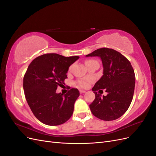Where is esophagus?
<instances>
[{
  "instance_id": "1",
  "label": "esophagus",
  "mask_w": 156,
  "mask_h": 156,
  "mask_svg": "<svg viewBox=\"0 0 156 156\" xmlns=\"http://www.w3.org/2000/svg\"><path fill=\"white\" fill-rule=\"evenodd\" d=\"M79 92H80V93H81V94L86 92V91L85 90H79Z\"/></svg>"
}]
</instances>
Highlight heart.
<instances>
[{"label": "heart", "mask_w": 156, "mask_h": 156, "mask_svg": "<svg viewBox=\"0 0 156 156\" xmlns=\"http://www.w3.org/2000/svg\"><path fill=\"white\" fill-rule=\"evenodd\" d=\"M95 60H88L86 61V64H87L88 63L90 62H94ZM72 69V66H70L69 68V70H71ZM92 82V79H90V78H83V79H81L78 80L77 81V86L80 88H87L90 83H91Z\"/></svg>", "instance_id": "1"}]
</instances>
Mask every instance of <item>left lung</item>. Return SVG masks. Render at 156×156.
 I'll return each instance as SVG.
<instances>
[{
  "instance_id": "1",
  "label": "left lung",
  "mask_w": 156,
  "mask_h": 156,
  "mask_svg": "<svg viewBox=\"0 0 156 156\" xmlns=\"http://www.w3.org/2000/svg\"><path fill=\"white\" fill-rule=\"evenodd\" d=\"M99 56L102 61L103 75L92 88L95 100L89 105L99 119L111 121L122 116L133 100L135 75L129 61L112 49L100 48L86 55ZM105 89L108 95L101 98L98 90Z\"/></svg>"
}]
</instances>
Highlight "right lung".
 <instances>
[{
  "mask_svg": "<svg viewBox=\"0 0 156 156\" xmlns=\"http://www.w3.org/2000/svg\"><path fill=\"white\" fill-rule=\"evenodd\" d=\"M79 58L48 53L37 56L28 67L23 78L25 98L33 114L43 124L60 125L72 116L79 91L71 88L64 95L56 90L64 86L69 67Z\"/></svg>",
  "mask_w": 156,
  "mask_h": 156,
  "instance_id": "right-lung-1",
  "label": "right lung"
}]
</instances>
